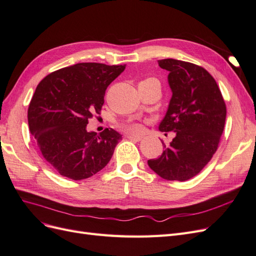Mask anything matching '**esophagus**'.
I'll use <instances>...</instances> for the list:
<instances>
[{
	"mask_svg": "<svg viewBox=\"0 0 256 256\" xmlns=\"http://www.w3.org/2000/svg\"><path fill=\"white\" fill-rule=\"evenodd\" d=\"M127 138H129V140L131 141H136V142H138L142 140V136H136V134H127Z\"/></svg>",
	"mask_w": 256,
	"mask_h": 256,
	"instance_id": "esophagus-1",
	"label": "esophagus"
}]
</instances>
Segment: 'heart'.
I'll list each match as a JSON object with an SVG mask.
<instances>
[{"mask_svg": "<svg viewBox=\"0 0 256 256\" xmlns=\"http://www.w3.org/2000/svg\"><path fill=\"white\" fill-rule=\"evenodd\" d=\"M143 81H156V82H158L157 79H154V78H146ZM122 127L125 130H127L128 132H131L134 134H138L143 131L142 125H141V124H138V122H127V124H124V125H122Z\"/></svg>", "mask_w": 256, "mask_h": 256, "instance_id": "heart-1", "label": "heart"}]
</instances>
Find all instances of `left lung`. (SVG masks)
Listing matches in <instances>:
<instances>
[{
    "label": "left lung",
    "mask_w": 256,
    "mask_h": 256,
    "mask_svg": "<svg viewBox=\"0 0 256 256\" xmlns=\"http://www.w3.org/2000/svg\"><path fill=\"white\" fill-rule=\"evenodd\" d=\"M168 72L172 98L159 125L176 136L160 158L148 160L154 173L166 180L186 182L196 176L218 150L226 118V106L214 76L205 68L173 58L159 60Z\"/></svg>",
    "instance_id": "obj_1"
}]
</instances>
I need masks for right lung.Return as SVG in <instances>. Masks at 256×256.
I'll return each instance as SVG.
<instances>
[{
  "label": "right lung",
  "instance_id": "right-lung-1",
  "mask_svg": "<svg viewBox=\"0 0 256 256\" xmlns=\"http://www.w3.org/2000/svg\"><path fill=\"white\" fill-rule=\"evenodd\" d=\"M126 65L79 63L48 74L37 85L28 120L30 134L54 170L74 180L102 170L122 140L118 131H86L88 120L100 114L104 92Z\"/></svg>",
  "mask_w": 256,
  "mask_h": 256
}]
</instances>
